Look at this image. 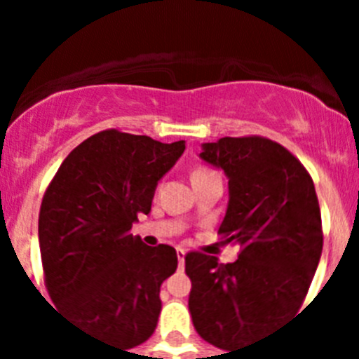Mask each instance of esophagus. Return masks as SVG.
<instances>
[{"label": "esophagus", "mask_w": 359, "mask_h": 359, "mask_svg": "<svg viewBox=\"0 0 359 359\" xmlns=\"http://www.w3.org/2000/svg\"><path fill=\"white\" fill-rule=\"evenodd\" d=\"M185 255H187L185 250L177 248V262H180V268H183V266H185Z\"/></svg>", "instance_id": "1"}]
</instances>
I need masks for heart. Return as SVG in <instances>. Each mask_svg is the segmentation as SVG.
<instances>
[{
	"label": "heart",
	"instance_id": "1",
	"mask_svg": "<svg viewBox=\"0 0 359 359\" xmlns=\"http://www.w3.org/2000/svg\"><path fill=\"white\" fill-rule=\"evenodd\" d=\"M199 174H214V172H210V170H207V169H198L194 174H192V176H199Z\"/></svg>",
	"mask_w": 359,
	"mask_h": 359
}]
</instances>
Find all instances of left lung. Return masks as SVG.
I'll use <instances>...</instances> for the list:
<instances>
[{"instance_id": "left-lung-1", "label": "left lung", "mask_w": 359, "mask_h": 359, "mask_svg": "<svg viewBox=\"0 0 359 359\" xmlns=\"http://www.w3.org/2000/svg\"><path fill=\"white\" fill-rule=\"evenodd\" d=\"M205 163L228 177L219 233L239 259L192 252L189 309L203 340L224 351L253 345L297 313L322 255V217L313 180L287 149L268 138L203 144Z\"/></svg>"}]
</instances>
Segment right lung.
Instances as JSON below:
<instances>
[{"instance_id":"right-lung-1","label":"right lung","mask_w":359,"mask_h":359,"mask_svg":"<svg viewBox=\"0 0 359 359\" xmlns=\"http://www.w3.org/2000/svg\"><path fill=\"white\" fill-rule=\"evenodd\" d=\"M185 151L115 129L69 152L43 198L39 248L57 309L107 344L128 348L154 332L161 282L176 271V250L133 237L158 182Z\"/></svg>"}]
</instances>
